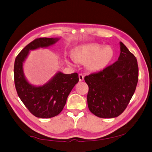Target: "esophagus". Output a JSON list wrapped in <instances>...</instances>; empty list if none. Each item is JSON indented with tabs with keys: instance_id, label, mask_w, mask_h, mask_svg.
Returning <instances> with one entry per match:
<instances>
[{
	"instance_id": "34e87169",
	"label": "esophagus",
	"mask_w": 152,
	"mask_h": 152,
	"mask_svg": "<svg viewBox=\"0 0 152 152\" xmlns=\"http://www.w3.org/2000/svg\"><path fill=\"white\" fill-rule=\"evenodd\" d=\"M84 75L82 74H79V80L80 82H82L84 80Z\"/></svg>"
}]
</instances>
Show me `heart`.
<instances>
[{
    "label": "heart",
    "instance_id": "b5f03b06",
    "mask_svg": "<svg viewBox=\"0 0 152 152\" xmlns=\"http://www.w3.org/2000/svg\"><path fill=\"white\" fill-rule=\"evenodd\" d=\"M74 56H70L71 61L87 62L89 70L98 71L103 69L114 57V50L111 47L97 43H88L77 47Z\"/></svg>",
    "mask_w": 152,
    "mask_h": 152
}]
</instances>
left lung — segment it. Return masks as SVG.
Masks as SVG:
<instances>
[{"mask_svg":"<svg viewBox=\"0 0 152 152\" xmlns=\"http://www.w3.org/2000/svg\"><path fill=\"white\" fill-rule=\"evenodd\" d=\"M120 45L117 61L84 77L89 87L88 108L98 117L114 118L123 113L137 86V60L123 43Z\"/></svg>","mask_w":152,"mask_h":152,"instance_id":"8db88e82","label":"left lung"}]
</instances>
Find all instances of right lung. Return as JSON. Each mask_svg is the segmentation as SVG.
Masks as SVG:
<instances>
[{
  "label": "right lung",
  "instance_id": "1",
  "mask_svg": "<svg viewBox=\"0 0 152 152\" xmlns=\"http://www.w3.org/2000/svg\"><path fill=\"white\" fill-rule=\"evenodd\" d=\"M56 38L40 37L34 39L17 55L14 62V84L18 96L29 112L43 118L54 117L62 111L71 90L79 81L78 73L58 72L43 86L35 87L27 82L23 72V62L29 50L47 47L55 43Z\"/></svg>",
  "mask_w": 152,
  "mask_h": 152
}]
</instances>
